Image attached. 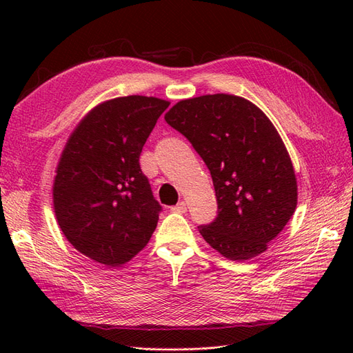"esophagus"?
Wrapping results in <instances>:
<instances>
[{
  "label": "esophagus",
  "instance_id": "esophagus-1",
  "mask_svg": "<svg viewBox=\"0 0 353 353\" xmlns=\"http://www.w3.org/2000/svg\"><path fill=\"white\" fill-rule=\"evenodd\" d=\"M170 210L175 212V213H184V212H187V203L185 201H179L178 205H175Z\"/></svg>",
  "mask_w": 353,
  "mask_h": 353
}]
</instances>
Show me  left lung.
I'll return each mask as SVG.
<instances>
[{
  "label": "left lung",
  "mask_w": 353,
  "mask_h": 353,
  "mask_svg": "<svg viewBox=\"0 0 353 353\" xmlns=\"http://www.w3.org/2000/svg\"><path fill=\"white\" fill-rule=\"evenodd\" d=\"M165 121L193 144L210 170L218 216L199 227L230 261L268 249L297 205V181L279 131L258 105L232 94L178 101Z\"/></svg>",
  "instance_id": "left-lung-1"
}]
</instances>
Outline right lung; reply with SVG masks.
I'll list each match as a JSON object with an SVG mask.
<instances>
[{
	"mask_svg": "<svg viewBox=\"0 0 353 353\" xmlns=\"http://www.w3.org/2000/svg\"><path fill=\"white\" fill-rule=\"evenodd\" d=\"M169 104L145 95L105 100L68 138L52 183V206L68 241L94 262L116 268L152 239L160 206L138 160Z\"/></svg>",
	"mask_w": 353,
	"mask_h": 353,
	"instance_id": "add662e5",
	"label": "right lung"
}]
</instances>
